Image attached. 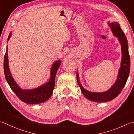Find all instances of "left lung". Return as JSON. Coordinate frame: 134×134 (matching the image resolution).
<instances>
[{
  "label": "left lung",
  "mask_w": 134,
  "mask_h": 134,
  "mask_svg": "<svg viewBox=\"0 0 134 134\" xmlns=\"http://www.w3.org/2000/svg\"><path fill=\"white\" fill-rule=\"evenodd\" d=\"M108 24L113 35L119 39L121 48L122 59L121 67L119 69L116 82L109 90L106 92H92L86 90L81 85L78 77V73L77 71V82L83 95L89 100L98 103L108 102L116 98L121 92L126 83L130 71V56L128 52V41L126 36L119 23L116 22L110 23L109 22Z\"/></svg>",
  "instance_id": "left-lung-1"
}]
</instances>
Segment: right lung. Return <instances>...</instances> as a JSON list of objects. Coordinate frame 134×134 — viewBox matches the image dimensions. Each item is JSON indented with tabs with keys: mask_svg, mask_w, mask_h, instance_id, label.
<instances>
[{
	"mask_svg": "<svg viewBox=\"0 0 134 134\" xmlns=\"http://www.w3.org/2000/svg\"><path fill=\"white\" fill-rule=\"evenodd\" d=\"M11 36L12 32H10L7 41H9ZM7 49V46L4 58V72L7 83L15 95L21 100L28 104H39L48 100L53 93L54 87L55 77L57 70L61 64V61L57 60L52 65L51 70V78L48 82L32 90H23L15 82L10 72L8 62Z\"/></svg>",
	"mask_w": 134,
	"mask_h": 134,
	"instance_id": "1",
	"label": "right lung"
}]
</instances>
